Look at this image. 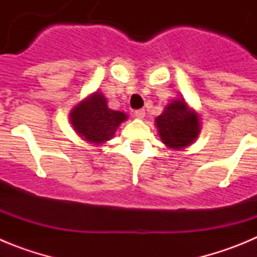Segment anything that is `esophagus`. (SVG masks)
<instances>
[{
	"mask_svg": "<svg viewBox=\"0 0 257 257\" xmlns=\"http://www.w3.org/2000/svg\"><path fill=\"white\" fill-rule=\"evenodd\" d=\"M135 117L136 118H144L145 117V110L144 109H138V110H135Z\"/></svg>",
	"mask_w": 257,
	"mask_h": 257,
	"instance_id": "esophagus-1",
	"label": "esophagus"
}]
</instances>
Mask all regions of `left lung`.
Segmentation results:
<instances>
[{
    "label": "left lung",
    "instance_id": "1",
    "mask_svg": "<svg viewBox=\"0 0 257 257\" xmlns=\"http://www.w3.org/2000/svg\"><path fill=\"white\" fill-rule=\"evenodd\" d=\"M156 122L161 139L170 148L188 147L199 134L198 115L188 108L183 99L166 106Z\"/></svg>",
    "mask_w": 257,
    "mask_h": 257
}]
</instances>
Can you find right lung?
Returning <instances> with one entry per match:
<instances>
[{
  "instance_id": "right-lung-1",
  "label": "right lung",
  "mask_w": 257,
  "mask_h": 257,
  "mask_svg": "<svg viewBox=\"0 0 257 257\" xmlns=\"http://www.w3.org/2000/svg\"><path fill=\"white\" fill-rule=\"evenodd\" d=\"M126 118L124 113L109 109L105 97L100 92H95L79 103L70 113V122L77 133L85 140L95 144L110 139Z\"/></svg>"
}]
</instances>
